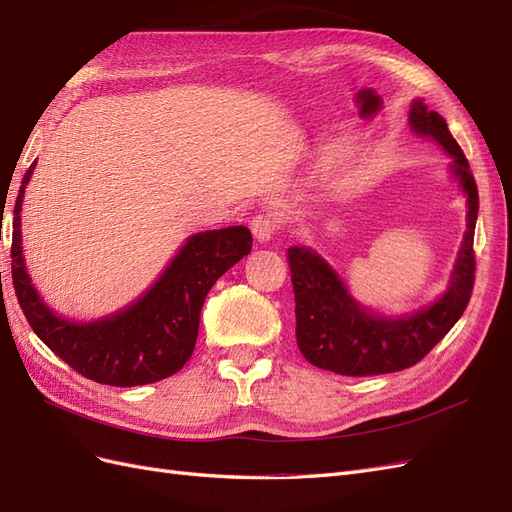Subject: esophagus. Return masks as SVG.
Here are the masks:
<instances>
[{
	"label": "esophagus",
	"instance_id": "34e87169",
	"mask_svg": "<svg viewBox=\"0 0 512 512\" xmlns=\"http://www.w3.org/2000/svg\"><path fill=\"white\" fill-rule=\"evenodd\" d=\"M280 226H282V219L275 215V213H262V215H256L254 219H252V224H250V228H252V232H254V237L260 241V243H267L275 232L280 230Z\"/></svg>",
	"mask_w": 512,
	"mask_h": 512
}]
</instances>
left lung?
Returning <instances> with one entry per match:
<instances>
[{"instance_id": "8db88e82", "label": "left lung", "mask_w": 512, "mask_h": 512, "mask_svg": "<svg viewBox=\"0 0 512 512\" xmlns=\"http://www.w3.org/2000/svg\"><path fill=\"white\" fill-rule=\"evenodd\" d=\"M413 133L431 137L454 159L450 174L467 198V230L446 293L431 306L405 316L372 314L357 303L340 275L308 247H288L290 282L295 290V336L301 355L316 368L347 377H370L405 370L431 351L461 319L476 278L474 230L478 187L461 146L446 120L420 99L411 103Z\"/></svg>"}]
</instances>
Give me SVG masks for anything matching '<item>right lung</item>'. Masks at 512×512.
<instances>
[{"label":"right lung","mask_w":512,"mask_h":512,"mask_svg":"<svg viewBox=\"0 0 512 512\" xmlns=\"http://www.w3.org/2000/svg\"><path fill=\"white\" fill-rule=\"evenodd\" d=\"M36 168H27L12 219V284L34 334L79 375L96 383L133 388L181 370L193 353L200 312L213 284L252 252L245 226L198 232L187 239L159 280L129 308L99 321L75 323L40 299L25 271L21 247V204Z\"/></svg>","instance_id":"right-lung-1"}]
</instances>
